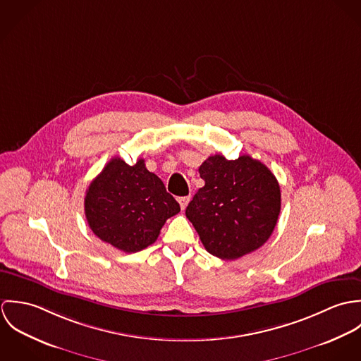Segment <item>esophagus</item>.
Masks as SVG:
<instances>
[{
	"mask_svg": "<svg viewBox=\"0 0 361 361\" xmlns=\"http://www.w3.org/2000/svg\"><path fill=\"white\" fill-rule=\"evenodd\" d=\"M178 202H179V204H180V208L182 209H185L188 204H189V202H190V196H183V197H179L178 199Z\"/></svg>",
	"mask_w": 361,
	"mask_h": 361,
	"instance_id": "obj_1",
	"label": "esophagus"
}]
</instances>
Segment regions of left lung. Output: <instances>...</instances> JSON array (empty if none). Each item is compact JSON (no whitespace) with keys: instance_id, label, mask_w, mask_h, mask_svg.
I'll use <instances>...</instances> for the list:
<instances>
[{"instance_id":"left-lung-1","label":"left lung","mask_w":361,"mask_h":361,"mask_svg":"<svg viewBox=\"0 0 361 361\" xmlns=\"http://www.w3.org/2000/svg\"><path fill=\"white\" fill-rule=\"evenodd\" d=\"M199 172L206 185L186 207V216L207 252L236 259L257 250L272 235L281 212L275 175L250 155H211Z\"/></svg>"}]
</instances>
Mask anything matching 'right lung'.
I'll use <instances>...</instances> for the list:
<instances>
[{
    "mask_svg": "<svg viewBox=\"0 0 361 361\" xmlns=\"http://www.w3.org/2000/svg\"><path fill=\"white\" fill-rule=\"evenodd\" d=\"M180 211L162 180L146 168L112 158L86 190L85 214L93 233L125 253L153 245L165 221Z\"/></svg>",
    "mask_w": 361,
    "mask_h": 361,
    "instance_id": "obj_1",
    "label": "right lung"
}]
</instances>
